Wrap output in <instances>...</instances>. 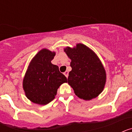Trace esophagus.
Instances as JSON below:
<instances>
[{
  "instance_id": "34e87169",
  "label": "esophagus",
  "mask_w": 132,
  "mask_h": 132,
  "mask_svg": "<svg viewBox=\"0 0 132 132\" xmlns=\"http://www.w3.org/2000/svg\"><path fill=\"white\" fill-rule=\"evenodd\" d=\"M64 75H65V77H68V75H69V72L67 71H66L65 72V73H64Z\"/></svg>"
}]
</instances>
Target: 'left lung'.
<instances>
[{"label": "left lung", "mask_w": 132, "mask_h": 132, "mask_svg": "<svg viewBox=\"0 0 132 132\" xmlns=\"http://www.w3.org/2000/svg\"><path fill=\"white\" fill-rule=\"evenodd\" d=\"M64 52L71 59L68 83L75 94L85 101L98 96L104 88L106 75L96 53L82 44L73 48L65 47Z\"/></svg>", "instance_id": "8db88e82"}]
</instances>
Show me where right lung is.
I'll return each mask as SVG.
<instances>
[{
  "instance_id": "obj_1",
  "label": "right lung",
  "mask_w": 132,
  "mask_h": 132,
  "mask_svg": "<svg viewBox=\"0 0 132 132\" xmlns=\"http://www.w3.org/2000/svg\"><path fill=\"white\" fill-rule=\"evenodd\" d=\"M55 55L54 52L43 49L30 63L23 80V88L26 97L34 103H50L55 97L59 86L67 82L59 67L51 62Z\"/></svg>"
}]
</instances>
